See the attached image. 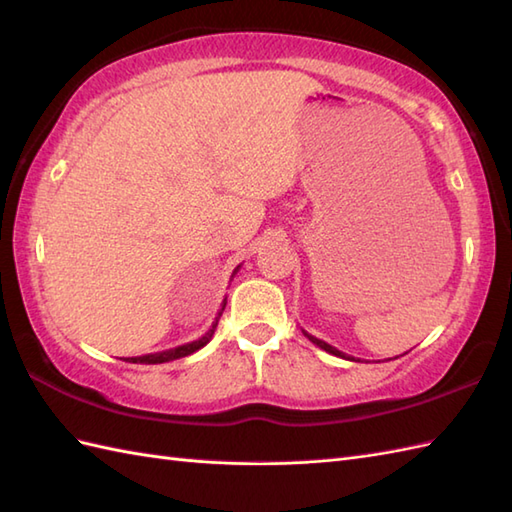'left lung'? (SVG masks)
<instances>
[{"mask_svg": "<svg viewBox=\"0 0 512 512\" xmlns=\"http://www.w3.org/2000/svg\"><path fill=\"white\" fill-rule=\"evenodd\" d=\"M303 336H308V341H312L314 345H319L321 350H325V352H330V354H334V356H341V358H345V361H354L352 356H347L345 352H341V350H336V347H332L330 343H325V341H321V339H317V336H312V334H308L306 330H303Z\"/></svg>", "mask_w": 512, "mask_h": 512, "instance_id": "1", "label": "left lung"}]
</instances>
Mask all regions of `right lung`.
I'll list each match as a JSON object with an SVG mask.
<instances>
[{"mask_svg":"<svg viewBox=\"0 0 512 512\" xmlns=\"http://www.w3.org/2000/svg\"><path fill=\"white\" fill-rule=\"evenodd\" d=\"M237 270H239V266L235 268V273H237ZM235 273H233V275H235ZM224 308H226V299L222 301V308H220V312H217V317H215L213 325L209 328V332H206L204 336H200L198 341H191V343H184V345H178V347H171V350H165V352H154V354H143V356L123 358V361H129V363H143V365H156V363H169V361H176V358L189 356V354H193V352L202 350V347L213 339L215 328H217V321H220Z\"/></svg>","mask_w":512,"mask_h":512,"instance_id":"1","label":"right lung"}]
</instances>
